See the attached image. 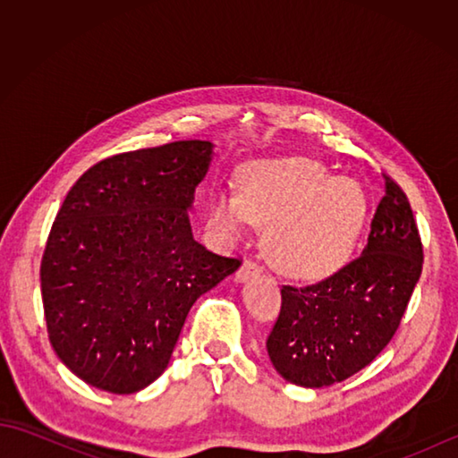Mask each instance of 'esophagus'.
I'll use <instances>...</instances> for the list:
<instances>
[{
  "label": "esophagus",
  "mask_w": 458,
  "mask_h": 458,
  "mask_svg": "<svg viewBox=\"0 0 458 458\" xmlns=\"http://www.w3.org/2000/svg\"><path fill=\"white\" fill-rule=\"evenodd\" d=\"M259 274V266L256 264V261H251V259H246L244 264L240 266V269H238V274H236V279L238 281H246V279H250V277H254V276H258Z\"/></svg>",
  "instance_id": "34e87169"
}]
</instances>
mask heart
<instances>
[{"instance_id":"1","label":"heart","mask_w":458,"mask_h":458,"mask_svg":"<svg viewBox=\"0 0 458 458\" xmlns=\"http://www.w3.org/2000/svg\"><path fill=\"white\" fill-rule=\"evenodd\" d=\"M369 212L362 184L330 177L309 157H276L246 163L238 192L214 191L208 220L224 238H238L254 222L264 224V248L281 274L323 281L338 274L362 236Z\"/></svg>"}]
</instances>
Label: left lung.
Segmentation results:
<instances>
[{"mask_svg":"<svg viewBox=\"0 0 458 458\" xmlns=\"http://www.w3.org/2000/svg\"><path fill=\"white\" fill-rule=\"evenodd\" d=\"M423 269V246L400 184L386 177L362 256L315 285L281 289L267 336L287 382L323 387L354 376L395 335Z\"/></svg>","mask_w":458,"mask_h":458,"instance_id":"1","label":"left lung"}]
</instances>
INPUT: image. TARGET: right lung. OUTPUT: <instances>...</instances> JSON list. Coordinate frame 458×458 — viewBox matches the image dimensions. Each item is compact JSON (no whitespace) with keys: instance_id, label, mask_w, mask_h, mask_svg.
I'll return each mask as SVG.
<instances>
[{"instance_id":"1","label":"right lung","mask_w":458,"mask_h":458,"mask_svg":"<svg viewBox=\"0 0 458 458\" xmlns=\"http://www.w3.org/2000/svg\"><path fill=\"white\" fill-rule=\"evenodd\" d=\"M214 145L173 141L96 163L74 182L41 259L48 340L74 376L135 394L167 368L191 307L240 267L192 238Z\"/></svg>"}]
</instances>
